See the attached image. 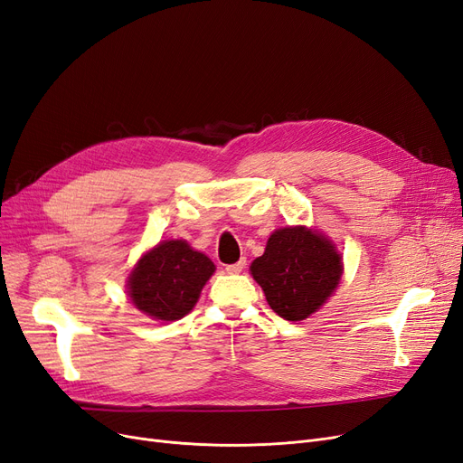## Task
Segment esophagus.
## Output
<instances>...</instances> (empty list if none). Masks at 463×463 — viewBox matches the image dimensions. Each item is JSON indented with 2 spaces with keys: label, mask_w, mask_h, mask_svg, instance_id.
<instances>
[{
  "label": "esophagus",
  "mask_w": 463,
  "mask_h": 463,
  "mask_svg": "<svg viewBox=\"0 0 463 463\" xmlns=\"http://www.w3.org/2000/svg\"><path fill=\"white\" fill-rule=\"evenodd\" d=\"M245 264H247V260H245V259H241V260L235 262V264H230V266H226V272H228V274H239V272H243Z\"/></svg>",
  "instance_id": "34e87169"
}]
</instances>
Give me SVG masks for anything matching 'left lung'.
I'll return each mask as SVG.
<instances>
[{
	"label": "left lung",
	"instance_id": "obj_1",
	"mask_svg": "<svg viewBox=\"0 0 463 463\" xmlns=\"http://www.w3.org/2000/svg\"><path fill=\"white\" fill-rule=\"evenodd\" d=\"M250 274L269 308L283 320L300 322L320 310L343 276L341 254L324 233L307 226L279 228L269 235Z\"/></svg>",
	"mask_w": 463,
	"mask_h": 463
}]
</instances>
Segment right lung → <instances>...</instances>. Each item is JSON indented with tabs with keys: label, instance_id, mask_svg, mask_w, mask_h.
Instances as JSON below:
<instances>
[{
	"label": "right lung",
	"instance_id": "1",
	"mask_svg": "<svg viewBox=\"0 0 463 463\" xmlns=\"http://www.w3.org/2000/svg\"><path fill=\"white\" fill-rule=\"evenodd\" d=\"M214 269V262L184 239H168L143 254L126 287L137 310L153 320L176 322L194 310Z\"/></svg>",
	"mask_w": 463,
	"mask_h": 463
}]
</instances>
